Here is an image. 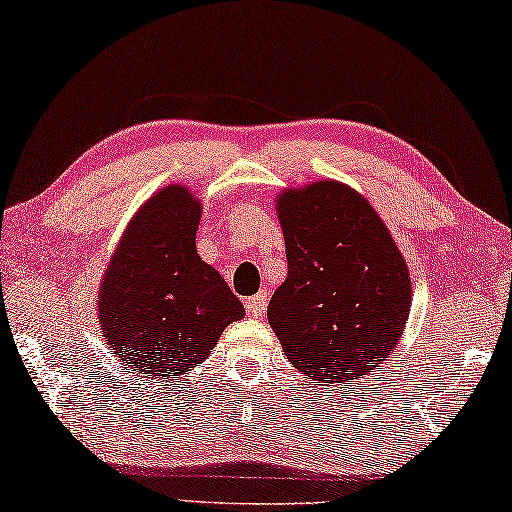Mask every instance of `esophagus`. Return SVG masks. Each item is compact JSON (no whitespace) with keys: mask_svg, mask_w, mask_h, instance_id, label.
Masks as SVG:
<instances>
[{"mask_svg":"<svg viewBox=\"0 0 512 512\" xmlns=\"http://www.w3.org/2000/svg\"><path fill=\"white\" fill-rule=\"evenodd\" d=\"M264 309H266V293H257L246 300V311L248 315H253V318H262Z\"/></svg>","mask_w":512,"mask_h":512,"instance_id":"34e87169","label":"esophagus"}]
</instances>
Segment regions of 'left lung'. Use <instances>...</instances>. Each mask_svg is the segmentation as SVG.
<instances>
[{
	"instance_id": "8db88e82",
	"label": "left lung",
	"mask_w": 512,
	"mask_h": 512,
	"mask_svg": "<svg viewBox=\"0 0 512 512\" xmlns=\"http://www.w3.org/2000/svg\"><path fill=\"white\" fill-rule=\"evenodd\" d=\"M288 275L268 324L288 362L324 385L351 383L392 356L412 306L401 248L347 183L320 179L275 197Z\"/></svg>"
}]
</instances>
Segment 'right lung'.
<instances>
[{
	"label": "right lung",
	"instance_id": "obj_1",
	"mask_svg": "<svg viewBox=\"0 0 512 512\" xmlns=\"http://www.w3.org/2000/svg\"><path fill=\"white\" fill-rule=\"evenodd\" d=\"M203 203L190 188L156 190L129 221L98 288V324L132 374L181 376L246 315L217 268L197 253Z\"/></svg>",
	"mask_w": 512,
	"mask_h": 512
}]
</instances>
